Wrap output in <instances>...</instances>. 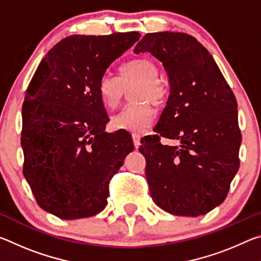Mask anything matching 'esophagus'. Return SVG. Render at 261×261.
I'll list each match as a JSON object with an SVG mask.
<instances>
[{
	"label": "esophagus",
	"instance_id": "esophagus-1",
	"mask_svg": "<svg viewBox=\"0 0 261 261\" xmlns=\"http://www.w3.org/2000/svg\"><path fill=\"white\" fill-rule=\"evenodd\" d=\"M140 138H141L140 135H138V134H132V139H134V144H135L136 147L139 146Z\"/></svg>",
	"mask_w": 261,
	"mask_h": 261
}]
</instances>
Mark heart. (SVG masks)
I'll use <instances>...</instances> for the list:
<instances>
[{
  "instance_id": "1",
  "label": "heart",
  "mask_w": 261,
  "mask_h": 261,
  "mask_svg": "<svg viewBox=\"0 0 261 261\" xmlns=\"http://www.w3.org/2000/svg\"><path fill=\"white\" fill-rule=\"evenodd\" d=\"M159 69L149 60H135L120 68V77L105 73L98 83L99 98L106 107L114 108L120 103L125 88L136 85L130 92L134 101L112 117V126L116 130L143 132L152 124L154 112L149 101L159 105L166 96V87L159 81Z\"/></svg>"
}]
</instances>
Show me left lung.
I'll use <instances>...</instances> for the list:
<instances>
[{"instance_id": "left-lung-1", "label": "left lung", "mask_w": 261, "mask_h": 261, "mask_svg": "<svg viewBox=\"0 0 261 261\" xmlns=\"http://www.w3.org/2000/svg\"><path fill=\"white\" fill-rule=\"evenodd\" d=\"M162 62L170 93L139 151L153 201L174 215L199 216L226 199L240 168L237 101L208 50L192 35L147 33L134 50ZM161 136L179 145L160 143Z\"/></svg>"}]
</instances>
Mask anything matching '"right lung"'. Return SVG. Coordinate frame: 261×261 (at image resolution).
Listing matches in <instances>:
<instances>
[{
  "label": "right lung",
  "instance_id": "add662e5",
  "mask_svg": "<svg viewBox=\"0 0 261 261\" xmlns=\"http://www.w3.org/2000/svg\"><path fill=\"white\" fill-rule=\"evenodd\" d=\"M138 32L70 35L51 48L26 90L21 109L23 174L38 205L63 220L107 205L109 182L134 151L125 130L106 132L100 77L139 40Z\"/></svg>",
  "mask_w": 261,
  "mask_h": 261
}]
</instances>
